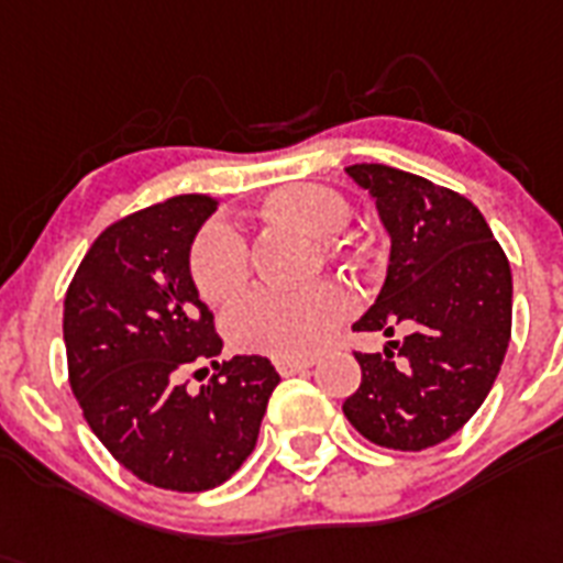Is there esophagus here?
Returning <instances> with one entry per match:
<instances>
[{"label": "esophagus", "mask_w": 563, "mask_h": 563, "mask_svg": "<svg viewBox=\"0 0 563 563\" xmlns=\"http://www.w3.org/2000/svg\"><path fill=\"white\" fill-rule=\"evenodd\" d=\"M314 361L311 357H277L274 361V369L280 372V375H300V372L311 369Z\"/></svg>", "instance_id": "esophagus-1"}]
</instances>
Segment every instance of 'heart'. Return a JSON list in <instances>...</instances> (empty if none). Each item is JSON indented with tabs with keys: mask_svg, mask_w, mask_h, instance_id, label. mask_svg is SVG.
Masks as SVG:
<instances>
[{
	"mask_svg": "<svg viewBox=\"0 0 563 563\" xmlns=\"http://www.w3.org/2000/svg\"><path fill=\"white\" fill-rule=\"evenodd\" d=\"M260 214L268 223L320 238L325 249L346 243L343 229L349 225V202L343 194L318 183H291L274 188L263 200ZM188 272L211 306L229 303L249 283L252 260L249 243L234 225L211 220L197 231L188 249ZM354 309V297L346 286L323 280L306 289H257L231 306L223 318L225 338L240 352L272 354V357H303L318 352L332 338L340 320Z\"/></svg>",
	"mask_w": 563,
	"mask_h": 563,
	"instance_id": "heart-1",
	"label": "heart"
}]
</instances>
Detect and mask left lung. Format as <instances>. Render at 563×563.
<instances>
[{
  "instance_id": "left-lung-1",
  "label": "left lung",
  "mask_w": 563,
  "mask_h": 563,
  "mask_svg": "<svg viewBox=\"0 0 563 563\" xmlns=\"http://www.w3.org/2000/svg\"><path fill=\"white\" fill-rule=\"evenodd\" d=\"M349 177L372 194L391 252L386 283L354 332L395 334L384 354L354 352L361 386L343 404L366 441L420 452L464 427L493 389L512 334V272L464 194L380 163Z\"/></svg>"
}]
</instances>
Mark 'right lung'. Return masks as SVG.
<instances>
[{
	"mask_svg": "<svg viewBox=\"0 0 563 563\" xmlns=\"http://www.w3.org/2000/svg\"><path fill=\"white\" fill-rule=\"evenodd\" d=\"M217 211L179 194L108 225L65 295L68 380L91 432L136 478L206 493L252 455L280 375L268 357L217 361L223 340L197 295L188 249ZM212 377L188 390V374Z\"/></svg>",
	"mask_w": 563,
	"mask_h": 563,
	"instance_id": "right-lung-1",
	"label": "right lung"
}]
</instances>
